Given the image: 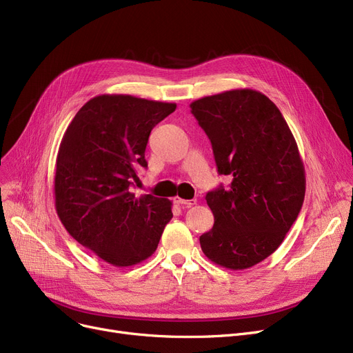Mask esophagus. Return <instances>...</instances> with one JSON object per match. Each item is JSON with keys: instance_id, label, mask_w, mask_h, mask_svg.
I'll list each match as a JSON object with an SVG mask.
<instances>
[{"instance_id": "34e87169", "label": "esophagus", "mask_w": 353, "mask_h": 353, "mask_svg": "<svg viewBox=\"0 0 353 353\" xmlns=\"http://www.w3.org/2000/svg\"><path fill=\"white\" fill-rule=\"evenodd\" d=\"M174 203H177V205L183 206V208H192L196 205V199H192V200H184V199H180V197H176L174 199Z\"/></svg>"}]
</instances>
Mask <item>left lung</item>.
I'll return each mask as SVG.
<instances>
[{
  "mask_svg": "<svg viewBox=\"0 0 353 353\" xmlns=\"http://www.w3.org/2000/svg\"><path fill=\"white\" fill-rule=\"evenodd\" d=\"M229 188L206 194L214 216L200 246L212 262L242 270L265 261L302 209L305 167L281 110L265 94L240 88L190 104Z\"/></svg>",
  "mask_w": 353,
  "mask_h": 353,
  "instance_id": "obj_1",
  "label": "left lung"
}]
</instances>
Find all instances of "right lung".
Segmentation results:
<instances>
[{"instance_id":"add662e5","label":"right lung","mask_w":353,"mask_h":353,"mask_svg":"<svg viewBox=\"0 0 353 353\" xmlns=\"http://www.w3.org/2000/svg\"><path fill=\"white\" fill-rule=\"evenodd\" d=\"M174 110V103L103 94L79 110L63 136L55 209L67 232L110 265L133 266L152 256L173 217L169 200L136 197L132 188L147 169L153 127Z\"/></svg>"}]
</instances>
